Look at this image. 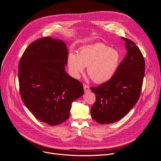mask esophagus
<instances>
[{"label": "esophagus", "mask_w": 161, "mask_h": 161, "mask_svg": "<svg viewBox=\"0 0 161 161\" xmlns=\"http://www.w3.org/2000/svg\"><path fill=\"white\" fill-rule=\"evenodd\" d=\"M83 87H84L85 91H90L89 86L88 85H86V84H83Z\"/></svg>", "instance_id": "1"}]
</instances>
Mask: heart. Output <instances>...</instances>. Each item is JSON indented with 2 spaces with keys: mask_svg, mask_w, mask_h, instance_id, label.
<instances>
[{
  "mask_svg": "<svg viewBox=\"0 0 161 161\" xmlns=\"http://www.w3.org/2000/svg\"><path fill=\"white\" fill-rule=\"evenodd\" d=\"M119 62L118 52L103 43L85 47L78 53L70 52L68 64L72 76L79 78L87 66V74L95 83H103L114 76Z\"/></svg>",
  "mask_w": 161,
  "mask_h": 161,
  "instance_id": "obj_1",
  "label": "heart"
}]
</instances>
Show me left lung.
<instances>
[{
	"label": "left lung",
	"mask_w": 161,
	"mask_h": 161,
	"mask_svg": "<svg viewBox=\"0 0 161 161\" xmlns=\"http://www.w3.org/2000/svg\"><path fill=\"white\" fill-rule=\"evenodd\" d=\"M125 41L127 53L111 79L90 89L95 94L92 118L101 124L116 122L133 108L142 90L145 62L136 43L127 38Z\"/></svg>",
	"instance_id": "obj_1"
}]
</instances>
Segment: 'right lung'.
I'll return each mask as SVG.
<instances>
[{"label":"right lung","instance_id":"obj_1","mask_svg":"<svg viewBox=\"0 0 161 161\" xmlns=\"http://www.w3.org/2000/svg\"><path fill=\"white\" fill-rule=\"evenodd\" d=\"M67 61L65 43L50 37L33 42L19 60L21 99L34 117L50 125L69 119L72 103L84 93L82 82L66 72Z\"/></svg>","mask_w":161,"mask_h":161}]
</instances>
